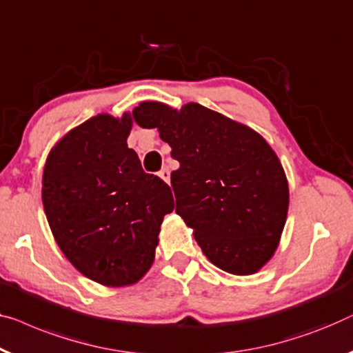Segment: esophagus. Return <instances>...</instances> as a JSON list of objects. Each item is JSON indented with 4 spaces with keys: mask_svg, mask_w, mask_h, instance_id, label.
<instances>
[{
    "mask_svg": "<svg viewBox=\"0 0 353 353\" xmlns=\"http://www.w3.org/2000/svg\"><path fill=\"white\" fill-rule=\"evenodd\" d=\"M159 176H161L162 180H164L165 183H168V181H170V170H168L167 167H164V168H162V170L159 172Z\"/></svg>",
    "mask_w": 353,
    "mask_h": 353,
    "instance_id": "1",
    "label": "esophagus"
}]
</instances>
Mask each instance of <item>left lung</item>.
Listing matches in <instances>:
<instances>
[{"label": "left lung", "instance_id": "left-lung-1", "mask_svg": "<svg viewBox=\"0 0 353 353\" xmlns=\"http://www.w3.org/2000/svg\"><path fill=\"white\" fill-rule=\"evenodd\" d=\"M143 129H157L180 168L170 175L175 212L216 268L248 275L277 248L288 212L283 167L247 125L188 103L180 111L157 101L134 110Z\"/></svg>", "mask_w": 353, "mask_h": 353}]
</instances>
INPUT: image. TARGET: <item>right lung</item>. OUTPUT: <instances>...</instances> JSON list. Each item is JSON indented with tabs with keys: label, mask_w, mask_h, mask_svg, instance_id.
Wrapping results in <instances>:
<instances>
[{
	"label": "right lung",
	"mask_w": 353,
	"mask_h": 353,
	"mask_svg": "<svg viewBox=\"0 0 353 353\" xmlns=\"http://www.w3.org/2000/svg\"><path fill=\"white\" fill-rule=\"evenodd\" d=\"M132 116L90 117L46 161L43 205L68 261L106 287L135 283L154 259L162 219L175 207L170 188L143 170L127 146Z\"/></svg>",
	"instance_id": "1"
}]
</instances>
